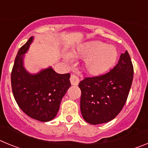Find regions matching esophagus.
Returning a JSON list of instances; mask_svg holds the SVG:
<instances>
[{"label":"esophagus","instance_id":"esophagus-1","mask_svg":"<svg viewBox=\"0 0 148 148\" xmlns=\"http://www.w3.org/2000/svg\"><path fill=\"white\" fill-rule=\"evenodd\" d=\"M70 82H71L72 85H78L80 80H79V78L78 76H76L74 74H72L71 76H70Z\"/></svg>","mask_w":148,"mask_h":148}]
</instances>
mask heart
Wrapping results in <instances>:
<instances>
[{
  "instance_id": "b5f03b06",
  "label": "heart",
  "mask_w": 148,
  "mask_h": 148,
  "mask_svg": "<svg viewBox=\"0 0 148 148\" xmlns=\"http://www.w3.org/2000/svg\"><path fill=\"white\" fill-rule=\"evenodd\" d=\"M72 56L75 58H83L84 70L90 75H99L105 73L116 62L118 52L116 47L100 40L87 41L80 44L73 51ZM65 58L70 61V56Z\"/></svg>"
}]
</instances>
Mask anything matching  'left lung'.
Here are the masks:
<instances>
[{
	"instance_id": "8db88e82",
	"label": "left lung",
	"mask_w": 148,
	"mask_h": 148,
	"mask_svg": "<svg viewBox=\"0 0 148 148\" xmlns=\"http://www.w3.org/2000/svg\"><path fill=\"white\" fill-rule=\"evenodd\" d=\"M133 77V64L130 55L125 51L110 72L84 78L78 84L82 91L80 109L84 119L91 125L113 120L125 104Z\"/></svg>"
}]
</instances>
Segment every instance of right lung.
Listing matches in <instances>:
<instances>
[{
    "label": "right lung",
    "mask_w": 148,
    "mask_h": 148,
    "mask_svg": "<svg viewBox=\"0 0 148 148\" xmlns=\"http://www.w3.org/2000/svg\"><path fill=\"white\" fill-rule=\"evenodd\" d=\"M33 37L18 50L11 73L13 95L23 113L38 121H51L59 110L61 99L70 87V73L58 74L52 67L30 74L23 66V57Z\"/></svg>",
    "instance_id": "obj_1"
}]
</instances>
